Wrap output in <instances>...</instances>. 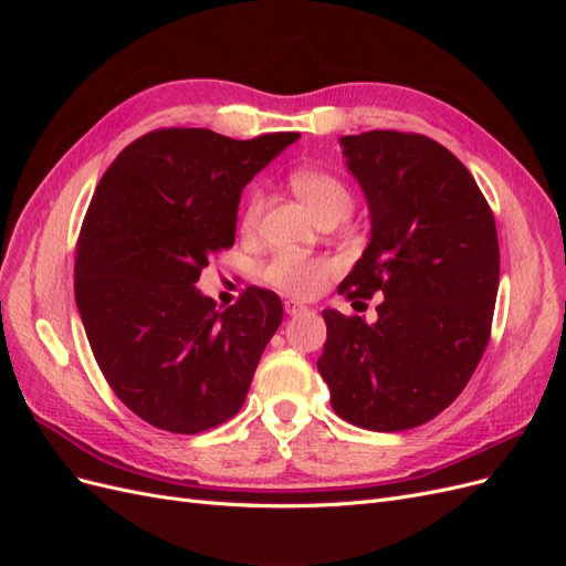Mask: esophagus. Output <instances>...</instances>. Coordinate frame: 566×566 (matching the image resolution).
I'll list each match as a JSON object with an SVG mask.
<instances>
[{"label": "esophagus", "instance_id": "obj_1", "mask_svg": "<svg viewBox=\"0 0 566 566\" xmlns=\"http://www.w3.org/2000/svg\"><path fill=\"white\" fill-rule=\"evenodd\" d=\"M285 314L287 316H297V314H304L306 312V306L304 304H300V302H295V300H285Z\"/></svg>", "mask_w": 566, "mask_h": 566}]
</instances>
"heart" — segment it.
<instances>
[{
	"label": "heart",
	"instance_id": "1",
	"mask_svg": "<svg viewBox=\"0 0 566 566\" xmlns=\"http://www.w3.org/2000/svg\"><path fill=\"white\" fill-rule=\"evenodd\" d=\"M295 193L310 205V210L316 219L328 214H349L352 210V191L349 186L342 181L337 175L328 169L316 167H300L290 175ZM264 210V193L254 188L250 193L245 210H243V227L252 229ZM333 264L328 260H316V256H306L300 252H279L273 260L264 266L262 276L269 285H273L281 293L295 295V297H312L316 295L323 281L328 279Z\"/></svg>",
	"mask_w": 566,
	"mask_h": 566
}]
</instances>
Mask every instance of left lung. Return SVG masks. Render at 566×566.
Returning a JSON list of instances; mask_svg holds the SVG:
<instances>
[{
    "mask_svg": "<svg viewBox=\"0 0 566 566\" xmlns=\"http://www.w3.org/2000/svg\"><path fill=\"white\" fill-rule=\"evenodd\" d=\"M339 144L370 210L339 295L382 302L375 323L325 310L316 366L342 420L401 432L451 406L489 345L499 233L468 167L434 139L373 129Z\"/></svg>",
    "mask_w": 566,
    "mask_h": 566,
    "instance_id": "8db88e82",
    "label": "left lung"
}]
</instances>
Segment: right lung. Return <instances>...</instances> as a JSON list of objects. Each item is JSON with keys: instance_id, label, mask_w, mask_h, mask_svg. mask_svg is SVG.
I'll list each match as a JSON object with an SVG mask.
<instances>
[{"instance_id": "1", "label": "right lung", "mask_w": 566, "mask_h": 566, "mask_svg": "<svg viewBox=\"0 0 566 566\" xmlns=\"http://www.w3.org/2000/svg\"><path fill=\"white\" fill-rule=\"evenodd\" d=\"M297 136L156 129L96 186L75 250V302L111 389L158 430L198 434L245 403L283 304L250 285L217 310L196 283L233 245L245 184Z\"/></svg>"}]
</instances>
